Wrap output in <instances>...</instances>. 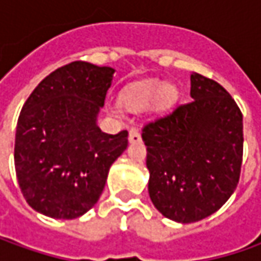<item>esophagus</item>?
Masks as SVG:
<instances>
[{"label": "esophagus", "mask_w": 261, "mask_h": 261, "mask_svg": "<svg viewBox=\"0 0 261 261\" xmlns=\"http://www.w3.org/2000/svg\"><path fill=\"white\" fill-rule=\"evenodd\" d=\"M141 141V134L136 127H130L129 130V142L135 144V142H139Z\"/></svg>", "instance_id": "obj_1"}]
</instances>
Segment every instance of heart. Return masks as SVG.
I'll use <instances>...</instances> for the list:
<instances>
[{"label":"heart","instance_id":"b5f03b06","mask_svg":"<svg viewBox=\"0 0 261 261\" xmlns=\"http://www.w3.org/2000/svg\"><path fill=\"white\" fill-rule=\"evenodd\" d=\"M174 97V86L161 84L158 80H145L125 88L122 93V103L130 110H142L154 100L156 110H164Z\"/></svg>","mask_w":261,"mask_h":261}]
</instances>
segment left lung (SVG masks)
Segmentation results:
<instances>
[{
  "mask_svg": "<svg viewBox=\"0 0 261 261\" xmlns=\"http://www.w3.org/2000/svg\"><path fill=\"white\" fill-rule=\"evenodd\" d=\"M193 101L142 127L148 192L163 215L190 224L212 215L237 189L243 164V113L216 81L192 72Z\"/></svg>",
  "mask_w": 261,
  "mask_h": 261,
  "instance_id": "obj_1",
  "label": "left lung"
}]
</instances>
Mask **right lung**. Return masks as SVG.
Here are the masks:
<instances>
[{
  "label": "right lung",
  "instance_id": "right-lung-1",
  "mask_svg": "<svg viewBox=\"0 0 261 261\" xmlns=\"http://www.w3.org/2000/svg\"><path fill=\"white\" fill-rule=\"evenodd\" d=\"M115 69L75 61L40 81L15 130L14 166L25 202L55 219L84 215L103 193L127 130L105 134L97 115Z\"/></svg>",
  "mask_w": 261,
  "mask_h": 261
}]
</instances>
